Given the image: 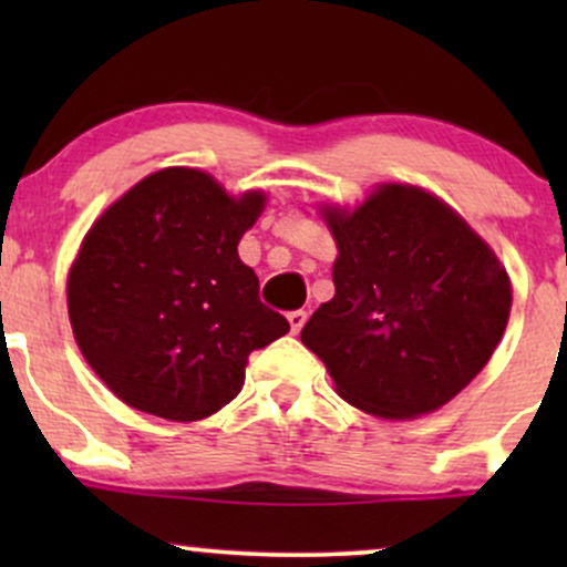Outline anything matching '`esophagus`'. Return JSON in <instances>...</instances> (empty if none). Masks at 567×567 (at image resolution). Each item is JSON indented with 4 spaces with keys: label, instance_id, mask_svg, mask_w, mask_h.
<instances>
[{
    "label": "esophagus",
    "instance_id": "1",
    "mask_svg": "<svg viewBox=\"0 0 567 567\" xmlns=\"http://www.w3.org/2000/svg\"><path fill=\"white\" fill-rule=\"evenodd\" d=\"M288 322H290V333H301V328H303V324H306V311H301V309H298V311H290V315H288Z\"/></svg>",
    "mask_w": 567,
    "mask_h": 567
}]
</instances>
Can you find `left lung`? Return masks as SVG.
I'll use <instances>...</instances> for the list:
<instances>
[{"instance_id": "obj_1", "label": "left lung", "mask_w": 567, "mask_h": 567, "mask_svg": "<svg viewBox=\"0 0 567 567\" xmlns=\"http://www.w3.org/2000/svg\"><path fill=\"white\" fill-rule=\"evenodd\" d=\"M333 234L336 296L301 341L338 396L383 421L434 413L496 351L512 279L458 210L413 184H375L360 205L320 202Z\"/></svg>"}]
</instances>
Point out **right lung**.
<instances>
[{
    "mask_svg": "<svg viewBox=\"0 0 567 567\" xmlns=\"http://www.w3.org/2000/svg\"><path fill=\"white\" fill-rule=\"evenodd\" d=\"M199 167H162L112 202L69 269L66 306L87 365L130 408L207 419L243 392L250 351L290 330L258 301L237 245L266 207Z\"/></svg>",
    "mask_w": 567,
    "mask_h": 567,
    "instance_id": "add662e5",
    "label": "right lung"
}]
</instances>
